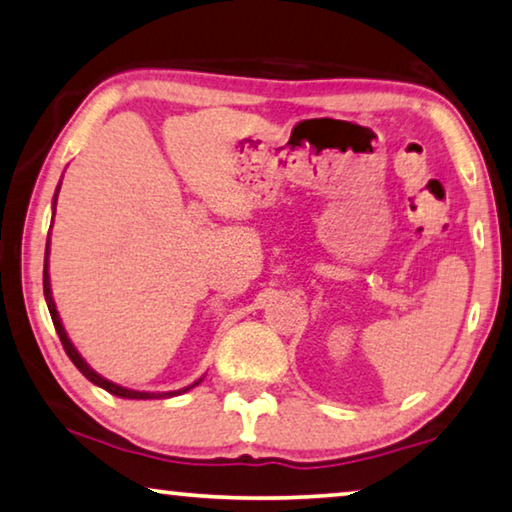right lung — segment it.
Returning <instances> with one entry per match:
<instances>
[{
  "instance_id": "right-lung-1",
  "label": "right lung",
  "mask_w": 512,
  "mask_h": 512,
  "mask_svg": "<svg viewBox=\"0 0 512 512\" xmlns=\"http://www.w3.org/2000/svg\"><path fill=\"white\" fill-rule=\"evenodd\" d=\"M61 187V185H59ZM59 187H57V194H59ZM57 194H54V203L52 206H57ZM52 217H54V208H52ZM47 249H50V238H47ZM47 249H45V265H43V293H45V302H47V309H50V316H52V322H54V329H57V334H59V338H61V345H64V350H66V355L70 357V361H73V364L80 368V373L86 377V380L89 382H93V384H98L100 389H105V391H109V393H114V396H119V398H130V400H153V398H171V396H178V393H185V391H190L192 387H196V384L199 382H194V384H190V387H185V389H178V391H135V389H125V387H121V384H114V382H109V380H105V377L102 375H98L96 371H93V368L86 364V361L82 359V355L80 352H77V348L73 343H70V338H68V334H66V329H64V325H61V318H59V311H57V304H54V300H52V288H50V272H47Z\"/></svg>"
}]
</instances>
